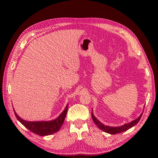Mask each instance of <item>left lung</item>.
<instances>
[{
	"label": "left lung",
	"mask_w": 158,
	"mask_h": 158,
	"mask_svg": "<svg viewBox=\"0 0 158 158\" xmlns=\"http://www.w3.org/2000/svg\"><path fill=\"white\" fill-rule=\"evenodd\" d=\"M142 114H143V112L140 114V117L137 118L136 120L132 121L131 123L125 124V125H123L122 127H108V126L104 125L103 124L100 123L98 120V119L94 117V115L93 114V113H92V117L93 118V121H94L95 124L97 125V127L100 129V130H102L107 133L111 134V135H115V134H117V133H121L123 132H125V131H127L128 129L131 128L132 127L135 126V125H136V124L140 120Z\"/></svg>",
	"instance_id": "1"
}]
</instances>
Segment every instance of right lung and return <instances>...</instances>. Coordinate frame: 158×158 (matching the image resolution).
Here are the masks:
<instances>
[{
    "mask_svg": "<svg viewBox=\"0 0 158 158\" xmlns=\"http://www.w3.org/2000/svg\"><path fill=\"white\" fill-rule=\"evenodd\" d=\"M68 109V104L66 108L63 111L59 117L51 121H37V122H30L23 120L19 117L15 111L14 110V114L18 120L27 129H29L32 132L40 136H47L52 135L58 131L64 121L66 113Z\"/></svg>",
    "mask_w": 158,
    "mask_h": 158,
    "instance_id": "add662e5",
    "label": "right lung"
}]
</instances>
